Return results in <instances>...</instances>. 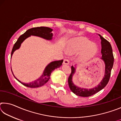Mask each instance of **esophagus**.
Masks as SVG:
<instances>
[{"mask_svg": "<svg viewBox=\"0 0 121 121\" xmlns=\"http://www.w3.org/2000/svg\"><path fill=\"white\" fill-rule=\"evenodd\" d=\"M69 63V61L68 60H67V59H64V60H63V64L68 65Z\"/></svg>", "mask_w": 121, "mask_h": 121, "instance_id": "obj_1", "label": "esophagus"}]
</instances>
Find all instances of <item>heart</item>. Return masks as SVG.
Masks as SVG:
<instances>
[{"mask_svg":"<svg viewBox=\"0 0 121 121\" xmlns=\"http://www.w3.org/2000/svg\"><path fill=\"white\" fill-rule=\"evenodd\" d=\"M67 52L70 55L79 53L81 60H87L95 56L98 51V46L95 43L84 36L71 38L67 42Z\"/></svg>","mask_w":121,"mask_h":121,"instance_id":"1","label":"heart"}]
</instances>
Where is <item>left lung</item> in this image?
Listing matches in <instances>:
<instances>
[{"label":"left lung","mask_w":121,"mask_h":121,"mask_svg":"<svg viewBox=\"0 0 121 121\" xmlns=\"http://www.w3.org/2000/svg\"><path fill=\"white\" fill-rule=\"evenodd\" d=\"M101 39L102 55L100 59L104 61L105 64V75L101 81L97 86H95L91 89H86L81 87H79L76 85L73 81V77L76 73V67L71 66V73L68 78V84L69 88L76 95L83 97H87L95 95L100 90L103 89L109 82L111 70L114 64V56L112 54V50L110 43L105 39L103 37L98 34Z\"/></svg>","instance_id":"left-lung-1"}]
</instances>
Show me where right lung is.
Segmentation results:
<instances>
[{
    "label": "right lung",
    "instance_id": "obj_1",
    "mask_svg": "<svg viewBox=\"0 0 121 121\" xmlns=\"http://www.w3.org/2000/svg\"><path fill=\"white\" fill-rule=\"evenodd\" d=\"M53 29L48 27H44V26H40V27H36L32 28L26 30V32L22 35L21 36L19 37L17 40L14 45L13 49H12L11 52V58L14 52L16 50L19 49L21 45L24 42V40H26V38L29 37L31 36H35L39 37L40 38H42L48 40H51L53 39V34L52 33ZM63 60L59 61H54L51 62L50 63L47 65L45 67L44 70L43 71V74L40 76L36 80L30 83H24L22 82L21 81L19 80L15 76H14L13 71L12 70V72L13 73L14 77L17 79V80L21 83L22 84L26 86L29 87L31 88H35L38 87L43 86L45 84H46L50 78L51 74L52 71L58 68H59L61 66L62 64Z\"/></svg>",
    "mask_w": 121,
    "mask_h": 121
}]
</instances>
